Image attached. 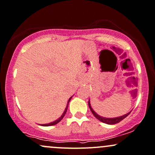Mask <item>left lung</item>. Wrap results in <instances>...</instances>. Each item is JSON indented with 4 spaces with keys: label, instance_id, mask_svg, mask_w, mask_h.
Listing matches in <instances>:
<instances>
[{
    "label": "left lung",
    "instance_id": "8db88e82",
    "mask_svg": "<svg viewBox=\"0 0 155 155\" xmlns=\"http://www.w3.org/2000/svg\"><path fill=\"white\" fill-rule=\"evenodd\" d=\"M88 105H89V107H90L91 112H92V114H94V116L96 118L98 119L99 121L102 122V123H106V124H109V125H114V124H116V123H120V122L122 121L123 119H125V117H128V115H129V114L131 113V112H129V113L123 115V116L119 117H115V118H105V117H102L99 116V115L97 114L96 113L94 110H93L92 107H91V104H90V102H89V101H88Z\"/></svg>",
    "mask_w": 155,
    "mask_h": 155
}]
</instances>
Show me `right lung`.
<instances>
[{"mask_svg": "<svg viewBox=\"0 0 155 155\" xmlns=\"http://www.w3.org/2000/svg\"><path fill=\"white\" fill-rule=\"evenodd\" d=\"M71 98H72V97H71V98L69 99V100H68V105H67V107H66V108H65V110H64V113H63V114L61 115V117H60V118H58V120H56V121H54V122H53V123H49V124H45V125H44V126H51V125H56V124H57V123H59L60 121H61V120H62L63 118H64V115H65V114H66V112H67V110H68V104H69V102L70 101H71Z\"/></svg>", "mask_w": 155, "mask_h": 155, "instance_id": "1", "label": "right lung"}]
</instances>
